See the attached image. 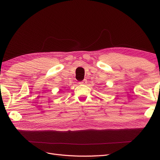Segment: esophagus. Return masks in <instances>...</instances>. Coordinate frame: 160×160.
<instances>
[{"mask_svg":"<svg viewBox=\"0 0 160 160\" xmlns=\"http://www.w3.org/2000/svg\"><path fill=\"white\" fill-rule=\"evenodd\" d=\"M79 84H87V82H86V80H83V81L80 82Z\"/></svg>","mask_w":160,"mask_h":160,"instance_id":"1","label":"esophagus"}]
</instances>
